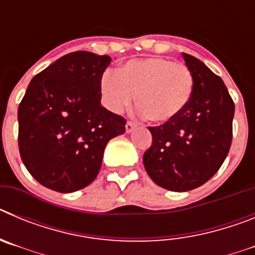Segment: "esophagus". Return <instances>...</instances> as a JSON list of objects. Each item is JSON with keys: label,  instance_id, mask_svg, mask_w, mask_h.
Masks as SVG:
<instances>
[{"label": "esophagus", "instance_id": "obj_1", "mask_svg": "<svg viewBox=\"0 0 255 255\" xmlns=\"http://www.w3.org/2000/svg\"><path fill=\"white\" fill-rule=\"evenodd\" d=\"M136 126H138V124L134 123V121H128V123H126V125H125L126 132H131L132 130L136 128Z\"/></svg>", "mask_w": 255, "mask_h": 255}]
</instances>
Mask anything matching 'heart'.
<instances>
[{
	"mask_svg": "<svg viewBox=\"0 0 255 255\" xmlns=\"http://www.w3.org/2000/svg\"><path fill=\"white\" fill-rule=\"evenodd\" d=\"M100 88L110 111L123 112L138 93L139 111L153 123L167 124L190 102L194 78L184 64L164 57H145L128 61L117 71H106Z\"/></svg>",
	"mask_w": 255,
	"mask_h": 255,
	"instance_id": "obj_1",
	"label": "heart"
}]
</instances>
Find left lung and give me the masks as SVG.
Instances as JSON below:
<instances>
[{
  "label": "left lung",
  "instance_id": "8db88e82",
  "mask_svg": "<svg viewBox=\"0 0 255 255\" xmlns=\"http://www.w3.org/2000/svg\"><path fill=\"white\" fill-rule=\"evenodd\" d=\"M194 78L193 96L179 117L148 128L152 145L143 163L150 179L171 191H189L208 181L224 163L233 140L235 105L220 76L182 53Z\"/></svg>",
  "mask_w": 255,
  "mask_h": 255
}]
</instances>
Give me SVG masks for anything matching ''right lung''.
<instances>
[{
    "mask_svg": "<svg viewBox=\"0 0 255 255\" xmlns=\"http://www.w3.org/2000/svg\"><path fill=\"white\" fill-rule=\"evenodd\" d=\"M111 61L76 51L29 83L17 110L20 157L51 190L73 193L89 185L108 141L125 132V119L101 106V78Z\"/></svg>",
    "mask_w": 255,
    "mask_h": 255,
    "instance_id": "right-lung-1",
    "label": "right lung"
}]
</instances>
